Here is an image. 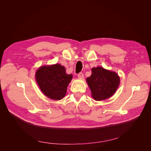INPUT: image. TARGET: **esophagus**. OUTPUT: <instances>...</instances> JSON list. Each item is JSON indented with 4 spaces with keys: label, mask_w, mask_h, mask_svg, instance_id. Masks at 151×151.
I'll use <instances>...</instances> for the list:
<instances>
[{
    "label": "esophagus",
    "mask_w": 151,
    "mask_h": 151,
    "mask_svg": "<svg viewBox=\"0 0 151 151\" xmlns=\"http://www.w3.org/2000/svg\"><path fill=\"white\" fill-rule=\"evenodd\" d=\"M77 77H78V78H79V79H84V74H83V73H82V72H80L79 74L77 75Z\"/></svg>",
    "instance_id": "34e87169"
}]
</instances>
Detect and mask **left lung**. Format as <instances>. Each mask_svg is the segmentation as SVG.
I'll list each match as a JSON object with an SVG mask.
<instances>
[{
    "mask_svg": "<svg viewBox=\"0 0 151 151\" xmlns=\"http://www.w3.org/2000/svg\"><path fill=\"white\" fill-rule=\"evenodd\" d=\"M92 74L86 79L91 95L96 101L106 99L114 94L120 84V77L116 72L104 69L103 67H94Z\"/></svg>",
    "mask_w": 151,
    "mask_h": 151,
    "instance_id": "left-lung-1",
    "label": "left lung"
}]
</instances>
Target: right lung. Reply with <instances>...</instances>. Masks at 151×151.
<instances>
[{"label": "right lung", "mask_w": 151, "mask_h": 151, "mask_svg": "<svg viewBox=\"0 0 151 151\" xmlns=\"http://www.w3.org/2000/svg\"><path fill=\"white\" fill-rule=\"evenodd\" d=\"M37 84L47 97L60 100L65 96L72 74H67L65 68L60 64L40 67L35 74Z\"/></svg>", "instance_id": "add662e5"}]
</instances>
